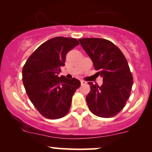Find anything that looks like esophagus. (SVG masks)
I'll use <instances>...</instances> for the list:
<instances>
[{
    "label": "esophagus",
    "instance_id": "obj_1",
    "mask_svg": "<svg viewBox=\"0 0 152 152\" xmlns=\"http://www.w3.org/2000/svg\"><path fill=\"white\" fill-rule=\"evenodd\" d=\"M81 85H85V84H86V81H83V80H81Z\"/></svg>",
    "mask_w": 152,
    "mask_h": 152
}]
</instances>
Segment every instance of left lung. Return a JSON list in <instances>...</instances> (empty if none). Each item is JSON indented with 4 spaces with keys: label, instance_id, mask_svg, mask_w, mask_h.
Returning <instances> with one entry per match:
<instances>
[{
    "label": "left lung",
    "instance_id": "left-lung-1",
    "mask_svg": "<svg viewBox=\"0 0 152 152\" xmlns=\"http://www.w3.org/2000/svg\"><path fill=\"white\" fill-rule=\"evenodd\" d=\"M93 61L96 74L103 84L88 82L91 91L86 100L92 114L99 117L116 116L126 106L133 84V76L124 55L114 43L104 38L78 39Z\"/></svg>",
    "mask_w": 152,
    "mask_h": 152
}]
</instances>
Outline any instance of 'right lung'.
<instances>
[{"label":"right lung","instance_id":"obj_1","mask_svg":"<svg viewBox=\"0 0 152 152\" xmlns=\"http://www.w3.org/2000/svg\"><path fill=\"white\" fill-rule=\"evenodd\" d=\"M78 44L76 38H50L31 54L23 66L22 79L26 94L44 117L58 119L69 113L81 82L58 75L65 66L66 54Z\"/></svg>","mask_w":152,"mask_h":152}]
</instances>
